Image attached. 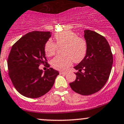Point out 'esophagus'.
I'll return each instance as SVG.
<instances>
[{
    "label": "esophagus",
    "mask_w": 124,
    "mask_h": 124,
    "mask_svg": "<svg viewBox=\"0 0 124 124\" xmlns=\"http://www.w3.org/2000/svg\"><path fill=\"white\" fill-rule=\"evenodd\" d=\"M59 73L61 75H66L67 74V72H65V71H60Z\"/></svg>",
    "instance_id": "esophagus-1"
}]
</instances>
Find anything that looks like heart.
Wrapping results in <instances>:
<instances>
[{
  "label": "heart",
  "mask_w": 124,
  "mask_h": 124,
  "mask_svg": "<svg viewBox=\"0 0 124 124\" xmlns=\"http://www.w3.org/2000/svg\"><path fill=\"white\" fill-rule=\"evenodd\" d=\"M56 43L49 40L45 45V52L47 56L55 55L58 47H62V55L56 56L51 61L54 68L65 70L74 63H79L84 59L87 52L86 42L82 38L70 31H63L55 35Z\"/></svg>",
  "instance_id": "obj_1"
}]
</instances>
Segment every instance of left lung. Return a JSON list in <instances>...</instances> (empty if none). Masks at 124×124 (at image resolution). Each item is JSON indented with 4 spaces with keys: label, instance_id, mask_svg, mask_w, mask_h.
Instances as JSON below:
<instances>
[{
    "label": "left lung",
    "instance_id": "8db88e82",
    "mask_svg": "<svg viewBox=\"0 0 124 124\" xmlns=\"http://www.w3.org/2000/svg\"><path fill=\"white\" fill-rule=\"evenodd\" d=\"M87 52L84 59L75 66L77 78L70 83L73 91L89 95L101 90L111 73L113 56L111 47L104 36L90 30L84 31Z\"/></svg>",
    "mask_w": 124,
    "mask_h": 124
}]
</instances>
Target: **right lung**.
Masks as SVG:
<instances>
[{
	"label": "right lung",
	"instance_id": "add662e5",
	"mask_svg": "<svg viewBox=\"0 0 124 124\" xmlns=\"http://www.w3.org/2000/svg\"><path fill=\"white\" fill-rule=\"evenodd\" d=\"M50 32L33 31L20 38L12 46L8 59V73L13 86L21 95L36 98L49 92L59 72L52 68L43 73L39 65L46 64L45 45Z\"/></svg>",
	"mask_w": 124,
	"mask_h": 124
}]
</instances>
